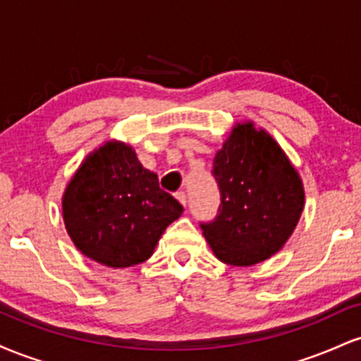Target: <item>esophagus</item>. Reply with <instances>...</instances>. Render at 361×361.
Segmentation results:
<instances>
[{"mask_svg":"<svg viewBox=\"0 0 361 361\" xmlns=\"http://www.w3.org/2000/svg\"><path fill=\"white\" fill-rule=\"evenodd\" d=\"M175 197H176V200L180 202L181 205H186V193L185 192H178Z\"/></svg>","mask_w":361,"mask_h":361,"instance_id":"34e87169","label":"esophagus"}]
</instances>
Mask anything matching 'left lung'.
<instances>
[{
  "instance_id": "1",
  "label": "left lung",
  "mask_w": 361,
  "mask_h": 361,
  "mask_svg": "<svg viewBox=\"0 0 361 361\" xmlns=\"http://www.w3.org/2000/svg\"><path fill=\"white\" fill-rule=\"evenodd\" d=\"M221 192L214 221L202 222L207 243L222 263L251 267L279 252L304 210L299 173L268 132L238 123L214 157Z\"/></svg>"
}]
</instances>
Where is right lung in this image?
<instances>
[{
	"mask_svg": "<svg viewBox=\"0 0 361 361\" xmlns=\"http://www.w3.org/2000/svg\"><path fill=\"white\" fill-rule=\"evenodd\" d=\"M183 212L159 188L156 173L123 142L103 144L82 161L66 186L62 217L74 246L110 268L151 258L159 238Z\"/></svg>",
	"mask_w": 361,
	"mask_h": 361,
	"instance_id": "right-lung-1",
	"label": "right lung"
}]
</instances>
